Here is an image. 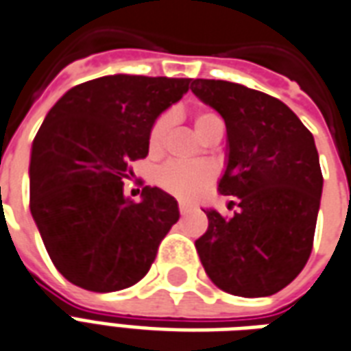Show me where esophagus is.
Returning <instances> with one entry per match:
<instances>
[{
    "label": "esophagus",
    "mask_w": 351,
    "mask_h": 351,
    "mask_svg": "<svg viewBox=\"0 0 351 351\" xmlns=\"http://www.w3.org/2000/svg\"><path fill=\"white\" fill-rule=\"evenodd\" d=\"M189 211H191V206H189V204H183V202H181V204H179V213L186 215V213H189Z\"/></svg>",
    "instance_id": "34e87169"
}]
</instances>
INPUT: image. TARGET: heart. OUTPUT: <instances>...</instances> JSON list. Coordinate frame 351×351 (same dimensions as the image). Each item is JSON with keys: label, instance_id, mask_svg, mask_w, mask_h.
Returning <instances> with one entry per match:
<instances>
[{"label": "heart", "instance_id": "b5f03b06", "mask_svg": "<svg viewBox=\"0 0 351 351\" xmlns=\"http://www.w3.org/2000/svg\"><path fill=\"white\" fill-rule=\"evenodd\" d=\"M215 117H219L215 112H198L194 116V130L200 136L202 132L207 129V125L213 121ZM170 117L160 116L157 121L153 123L149 132V149L157 153L162 147L166 132H168ZM215 170L207 165H186V162H166L157 173V183L166 193H170L176 198L181 200H193L198 194L204 193L207 186L213 183Z\"/></svg>", "mask_w": 351, "mask_h": 351}]
</instances>
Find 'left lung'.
I'll use <instances>...</instances> for the list:
<instances>
[{"label":"left lung","instance_id":"1","mask_svg":"<svg viewBox=\"0 0 351 351\" xmlns=\"http://www.w3.org/2000/svg\"><path fill=\"white\" fill-rule=\"evenodd\" d=\"M191 89L226 123L228 165L219 193L237 198L232 217L206 211L209 226L196 239L202 265L228 293L273 295L311 256L324 185L314 138L271 95L204 78Z\"/></svg>","mask_w":351,"mask_h":351}]
</instances>
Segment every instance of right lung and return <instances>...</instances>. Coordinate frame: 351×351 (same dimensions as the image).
I'll return each instance as SVG.
<instances>
[{
    "mask_svg": "<svg viewBox=\"0 0 351 351\" xmlns=\"http://www.w3.org/2000/svg\"><path fill=\"white\" fill-rule=\"evenodd\" d=\"M189 86L191 78L102 76L69 89L45 117L32 147L29 209L69 282L116 291L149 271L178 202L157 186L129 200L123 179L147 157L155 119Z\"/></svg>",
    "mask_w": 351,
    "mask_h": 351,
    "instance_id": "obj_1",
    "label": "right lung"
}]
</instances>
